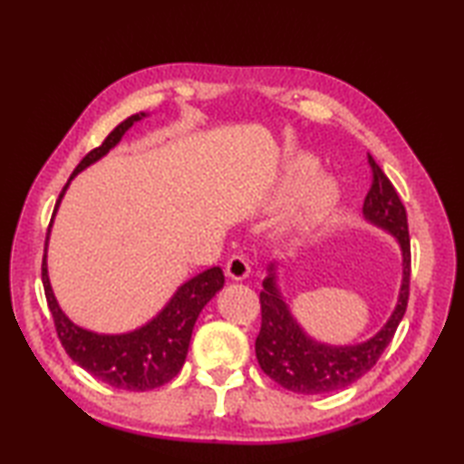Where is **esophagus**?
Masks as SVG:
<instances>
[{"mask_svg":"<svg viewBox=\"0 0 464 464\" xmlns=\"http://www.w3.org/2000/svg\"><path fill=\"white\" fill-rule=\"evenodd\" d=\"M251 274V264L246 256H233L229 262H227V276L231 280H246Z\"/></svg>","mask_w":464,"mask_h":464,"instance_id":"obj_1","label":"esophagus"}]
</instances>
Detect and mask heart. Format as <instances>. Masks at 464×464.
Returning a JSON list of instances; mask_svg holds the SVG:
<instances>
[{"instance_id": "1", "label": "heart", "mask_w": 464, "mask_h": 464, "mask_svg": "<svg viewBox=\"0 0 464 464\" xmlns=\"http://www.w3.org/2000/svg\"><path fill=\"white\" fill-rule=\"evenodd\" d=\"M317 161L298 155L282 168L274 186V198L288 200L296 196L290 207L288 221L293 227H309L324 221L340 202V186L327 174H317Z\"/></svg>"}]
</instances>
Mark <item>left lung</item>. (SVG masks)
<instances>
[{
  "label": "left lung",
  "instance_id": "8db88e82",
  "mask_svg": "<svg viewBox=\"0 0 464 464\" xmlns=\"http://www.w3.org/2000/svg\"><path fill=\"white\" fill-rule=\"evenodd\" d=\"M368 161L374 179L371 192L366 194L362 215L366 223L387 231L401 251V286L397 303L379 332L358 343L334 345L317 340L301 325L286 303V296L282 295L278 282L280 262L274 260L266 268L268 276L264 278V290L260 293L262 329L256 340V358L270 379L301 395H321L356 382L376 364L405 315L411 274L407 213L391 179L376 166L372 155H368Z\"/></svg>",
  "mask_w": 464,
  "mask_h": 464
}]
</instances>
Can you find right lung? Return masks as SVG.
I'll list each match as a JSON object with an SVG mask.
<instances>
[{
	"mask_svg": "<svg viewBox=\"0 0 464 464\" xmlns=\"http://www.w3.org/2000/svg\"><path fill=\"white\" fill-rule=\"evenodd\" d=\"M145 116L149 114L139 112L122 121L104 139V143L85 155L80 166L75 168L69 182L63 188L57 204H54L43 257V286L63 348L83 371H88L92 376H96L98 381L110 384V387L124 391L157 389L169 382L182 371L188 348H190L196 319H198L210 298L221 293V288L225 286L223 270L218 266H213V268L196 274L190 280H186L184 285H179L176 293L169 296V301L151 319L145 321L143 325L122 334H98L77 325L75 321L65 315V311L61 309L57 296L53 293L49 264H46V249H49L54 215H57L61 207L63 196H65L69 184L73 182L77 174H82L83 169H88L93 163L100 161L102 157H106L121 143L124 132L135 122L143 121Z\"/></svg>",
	"mask_w": 464,
	"mask_h": 464,
	"instance_id": "right-lung-1",
	"label": "right lung"
}]
</instances>
